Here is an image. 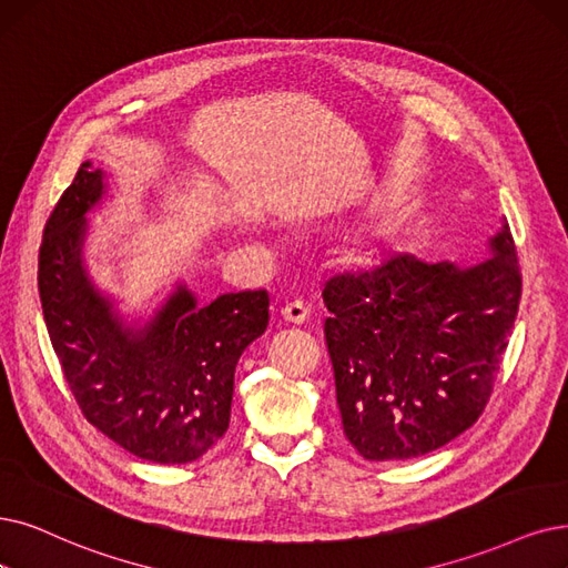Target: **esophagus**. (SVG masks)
Returning <instances> with one entry per match:
<instances>
[{
	"label": "esophagus",
	"instance_id": "1",
	"mask_svg": "<svg viewBox=\"0 0 568 568\" xmlns=\"http://www.w3.org/2000/svg\"><path fill=\"white\" fill-rule=\"evenodd\" d=\"M280 314H282V320L286 324H305L307 322V307L303 303H298V301L282 305Z\"/></svg>",
	"mask_w": 568,
	"mask_h": 568
}]
</instances>
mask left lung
<instances>
[{"mask_svg":"<svg viewBox=\"0 0 568 568\" xmlns=\"http://www.w3.org/2000/svg\"><path fill=\"white\" fill-rule=\"evenodd\" d=\"M491 258L389 254L328 280L326 349L347 440L368 462L428 455L478 422L508 347L521 272L508 223Z\"/></svg>","mask_w":568,"mask_h":568,"instance_id":"left-lung-1","label":"left lung"}]
</instances>
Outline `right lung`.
<instances>
[{
    "mask_svg": "<svg viewBox=\"0 0 568 568\" xmlns=\"http://www.w3.org/2000/svg\"><path fill=\"white\" fill-rule=\"evenodd\" d=\"M102 172L83 163L60 195L39 246V298L53 352L81 415L130 455L200 459L231 422L235 368L267 328L263 288L197 305L186 286L142 328H128L81 265L85 212Z\"/></svg>",
    "mask_w": 568,
    "mask_h": 568,
    "instance_id": "right-lung-1",
    "label": "right lung"
}]
</instances>
